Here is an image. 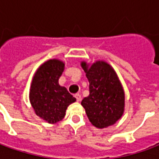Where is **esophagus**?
Returning a JSON list of instances; mask_svg holds the SVG:
<instances>
[{
  "instance_id": "esophagus-1",
  "label": "esophagus",
  "mask_w": 159,
  "mask_h": 159,
  "mask_svg": "<svg viewBox=\"0 0 159 159\" xmlns=\"http://www.w3.org/2000/svg\"><path fill=\"white\" fill-rule=\"evenodd\" d=\"M75 98L76 99V101H81V100H82L81 94H79V93H76L75 94Z\"/></svg>"
}]
</instances>
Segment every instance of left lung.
<instances>
[{"label": "left lung", "mask_w": 159, "mask_h": 159, "mask_svg": "<svg viewBox=\"0 0 159 159\" xmlns=\"http://www.w3.org/2000/svg\"><path fill=\"white\" fill-rule=\"evenodd\" d=\"M89 82V95L82 100V106L90 123L99 129L112 125L122 117L124 93L112 67L104 61H97L89 68L82 62Z\"/></svg>", "instance_id": "obj_1"}]
</instances>
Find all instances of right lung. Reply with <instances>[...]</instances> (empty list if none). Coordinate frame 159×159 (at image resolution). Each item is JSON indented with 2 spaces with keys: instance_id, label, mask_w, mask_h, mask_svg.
Returning <instances> with one entry per match:
<instances>
[{
  "instance_id": "1",
  "label": "right lung",
  "mask_w": 159,
  "mask_h": 159,
  "mask_svg": "<svg viewBox=\"0 0 159 159\" xmlns=\"http://www.w3.org/2000/svg\"><path fill=\"white\" fill-rule=\"evenodd\" d=\"M64 67L58 59L47 61L36 70L30 87V100L35 112L49 123L62 120L68 106L76 101L65 87L59 86Z\"/></svg>"
}]
</instances>
